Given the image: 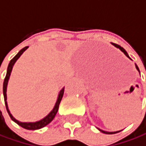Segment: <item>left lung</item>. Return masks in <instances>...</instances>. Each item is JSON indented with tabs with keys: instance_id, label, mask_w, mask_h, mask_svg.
I'll return each instance as SVG.
<instances>
[{
	"instance_id": "obj_1",
	"label": "left lung",
	"mask_w": 146,
	"mask_h": 146,
	"mask_svg": "<svg viewBox=\"0 0 146 146\" xmlns=\"http://www.w3.org/2000/svg\"><path fill=\"white\" fill-rule=\"evenodd\" d=\"M114 46H115V47H117V48H119L122 52H123V53L125 54V55L126 56V57H128L130 60H131L130 57H129V55H128V54H127V52L123 48V47H121L120 46H119V45H117V44H114V43H111ZM135 66H136V69L139 71V74H140V71H139V67H138V66L136 65V64H135ZM99 129V131H100L101 132H103V133H106V134H114V133H118V132H119V131H121L122 130H120V131H103V130H101V129H100V128H98Z\"/></svg>"
}]
</instances>
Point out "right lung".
<instances>
[{
  "instance_id": "obj_1",
  "label": "right lung",
  "mask_w": 146,
  "mask_h": 146,
  "mask_svg": "<svg viewBox=\"0 0 146 146\" xmlns=\"http://www.w3.org/2000/svg\"><path fill=\"white\" fill-rule=\"evenodd\" d=\"M28 48V46H25L24 48H22L19 53L10 60L9 64H8V66H7V74H6V77H5V80H4V82H3V95H4V100H5V105H6V108H7V111L9 114L10 118L11 119L15 122L16 124H18L20 126L27 129V130H38V129H40V128H43L45 127L46 125H47L49 123L52 122L56 115V113L58 111V109H59V106H60V103L61 101V99L63 97V94H64V88L63 87L58 94V97H57V100H56V102H55V105L54 106V108L52 109V111L47 114L46 117H44L43 119L38 120V121H35V122H21V121H19L17 120L12 114L10 112L9 109H8V105H7V84H8V80H9V78H10V75H11V72H12V70H13V67L15 64V62L17 61V60L21 56V54L24 53V52Z\"/></svg>"
}]
</instances>
